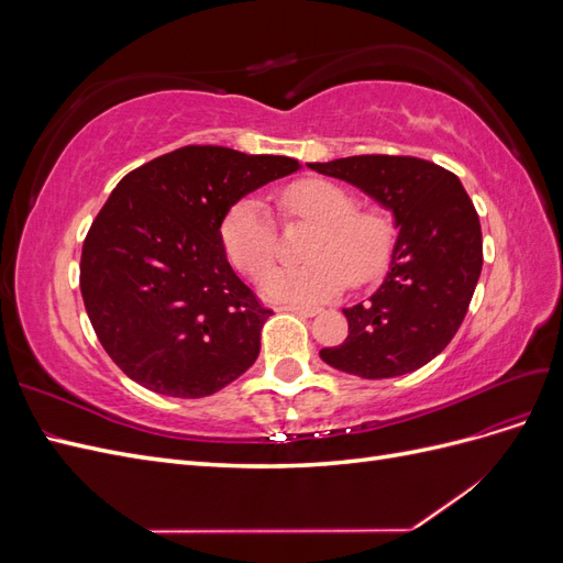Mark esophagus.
I'll use <instances>...</instances> for the list:
<instances>
[{
	"label": "esophagus",
	"mask_w": 563,
	"mask_h": 563,
	"mask_svg": "<svg viewBox=\"0 0 563 563\" xmlns=\"http://www.w3.org/2000/svg\"><path fill=\"white\" fill-rule=\"evenodd\" d=\"M275 310H279V312H294V314H302V317L319 314L317 308H308V305H277Z\"/></svg>",
	"instance_id": "1"
}]
</instances>
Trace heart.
<instances>
[{
    "instance_id": "obj_1",
    "label": "heart",
    "mask_w": 563,
    "mask_h": 563,
    "mask_svg": "<svg viewBox=\"0 0 563 563\" xmlns=\"http://www.w3.org/2000/svg\"><path fill=\"white\" fill-rule=\"evenodd\" d=\"M284 223H310L302 258L294 267H272L261 279L269 300L312 305L329 300L343 286L376 282L397 244V223L383 207H356L347 187L327 178H302L277 192ZM220 244L228 261L249 277H258L277 251L275 220L258 199L234 201L220 220Z\"/></svg>"
}]
</instances>
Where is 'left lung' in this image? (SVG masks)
<instances>
[{
  "label": "left lung",
  "instance_id": "1",
  "mask_svg": "<svg viewBox=\"0 0 563 563\" xmlns=\"http://www.w3.org/2000/svg\"><path fill=\"white\" fill-rule=\"evenodd\" d=\"M310 168L360 187L399 228L383 286L343 310L345 343L319 356L366 380L397 378L432 362L463 323L484 263L479 216L463 183L418 157L360 155Z\"/></svg>",
  "mask_w": 563,
  "mask_h": 563
}]
</instances>
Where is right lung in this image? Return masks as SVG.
<instances>
[{
    "instance_id": "add662e5",
    "label": "right lung",
    "mask_w": 563,
    "mask_h": 563,
    "mask_svg": "<svg viewBox=\"0 0 563 563\" xmlns=\"http://www.w3.org/2000/svg\"><path fill=\"white\" fill-rule=\"evenodd\" d=\"M298 168L291 157L185 145L117 183L84 240L79 286L100 345L131 380L199 399L258 360L272 310L234 275L220 220Z\"/></svg>"
}]
</instances>
